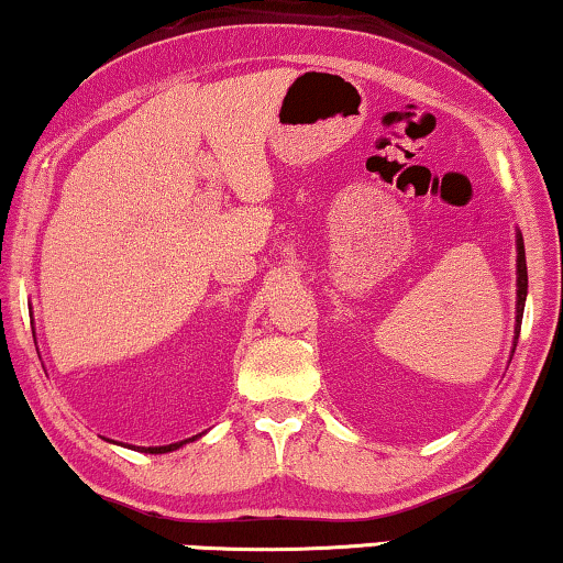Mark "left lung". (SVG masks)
<instances>
[{
    "label": "left lung",
    "mask_w": 563,
    "mask_h": 563,
    "mask_svg": "<svg viewBox=\"0 0 563 563\" xmlns=\"http://www.w3.org/2000/svg\"><path fill=\"white\" fill-rule=\"evenodd\" d=\"M516 251H518V264H516V335H512V350L516 353V342L520 335V322H523V309L528 297V268H526V249H523V235L516 231Z\"/></svg>",
    "instance_id": "obj_1"
}]
</instances>
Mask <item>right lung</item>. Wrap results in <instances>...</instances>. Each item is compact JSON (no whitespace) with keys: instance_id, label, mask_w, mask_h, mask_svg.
I'll use <instances>...</instances> for the list:
<instances>
[{"instance_id":"add662e5","label":"right lung","mask_w":563,"mask_h":563,"mask_svg":"<svg viewBox=\"0 0 563 563\" xmlns=\"http://www.w3.org/2000/svg\"><path fill=\"white\" fill-rule=\"evenodd\" d=\"M202 434H206V431H202ZM202 434H195V437H190V439H183V442L165 444V446H132V444H129V450H142V452H150V454H167V452L180 450V446L187 444V442H195V439H200ZM106 442H111V439H106ZM113 444H117V442H113Z\"/></svg>"}]
</instances>
